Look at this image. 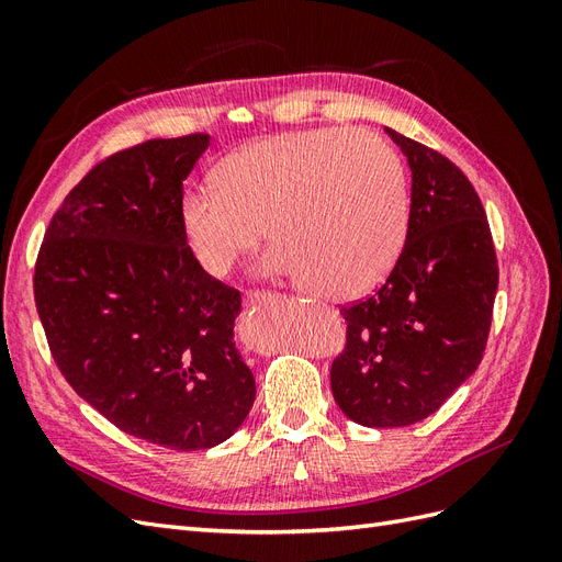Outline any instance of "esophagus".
<instances>
[{
	"label": "esophagus",
	"mask_w": 562,
	"mask_h": 562,
	"mask_svg": "<svg viewBox=\"0 0 562 562\" xmlns=\"http://www.w3.org/2000/svg\"><path fill=\"white\" fill-rule=\"evenodd\" d=\"M269 297H271V293H265V291H248L244 295V304L246 307H258V304H262Z\"/></svg>",
	"instance_id": "1"
}]
</instances>
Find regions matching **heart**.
I'll return each instance as SVG.
<instances>
[{
  "label": "heart",
  "instance_id": "1",
  "mask_svg": "<svg viewBox=\"0 0 562 562\" xmlns=\"http://www.w3.org/2000/svg\"><path fill=\"white\" fill-rule=\"evenodd\" d=\"M213 187L184 192L180 227L196 262L225 277L262 239L269 274L351 300L394 269L407 234L403 164L380 135L307 128L234 149Z\"/></svg>",
  "mask_w": 562,
  "mask_h": 562
}]
</instances>
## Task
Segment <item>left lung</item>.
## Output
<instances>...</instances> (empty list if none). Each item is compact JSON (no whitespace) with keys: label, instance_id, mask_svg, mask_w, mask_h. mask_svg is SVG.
Listing matches in <instances>:
<instances>
[{"label":"left lung","instance_id":"8db88e82","mask_svg":"<svg viewBox=\"0 0 562 562\" xmlns=\"http://www.w3.org/2000/svg\"><path fill=\"white\" fill-rule=\"evenodd\" d=\"M413 173L405 246L380 291L339 310L347 345L330 368L335 403L363 427L434 415L479 368L497 295L483 203L440 151L386 128Z\"/></svg>","mask_w":562,"mask_h":562}]
</instances>
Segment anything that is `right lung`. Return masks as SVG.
Masks as SVG:
<instances>
[{"label":"right lung","instance_id":"right-lung-1","mask_svg":"<svg viewBox=\"0 0 562 562\" xmlns=\"http://www.w3.org/2000/svg\"><path fill=\"white\" fill-rule=\"evenodd\" d=\"M209 143L157 138L93 166L35 265L63 378L124 434L182 452L223 443L255 401L234 345L241 293L203 271L180 227L182 182Z\"/></svg>","mask_w":562,"mask_h":562}]
</instances>
